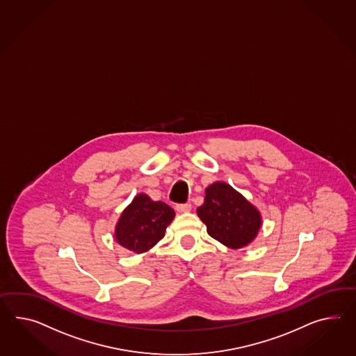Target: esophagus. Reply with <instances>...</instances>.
<instances>
[{"instance_id":"1","label":"esophagus","mask_w":356,"mask_h":356,"mask_svg":"<svg viewBox=\"0 0 356 356\" xmlns=\"http://www.w3.org/2000/svg\"><path fill=\"white\" fill-rule=\"evenodd\" d=\"M176 211L180 213H185V212H191V203H185V204H177L176 206Z\"/></svg>"}]
</instances>
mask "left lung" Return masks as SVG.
Returning <instances> with one entry per match:
<instances>
[{"instance_id": "left-lung-1", "label": "left lung", "mask_w": 356, "mask_h": 356, "mask_svg": "<svg viewBox=\"0 0 356 356\" xmlns=\"http://www.w3.org/2000/svg\"><path fill=\"white\" fill-rule=\"evenodd\" d=\"M197 215L207 226L209 236L232 250L253 242L262 226L260 211L224 181L206 188L204 203L197 209Z\"/></svg>"}]
</instances>
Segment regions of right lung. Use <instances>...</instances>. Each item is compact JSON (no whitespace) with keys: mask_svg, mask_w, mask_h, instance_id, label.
I'll list each match as a JSON object with an SVG mask.
<instances>
[{"mask_svg":"<svg viewBox=\"0 0 356 356\" xmlns=\"http://www.w3.org/2000/svg\"><path fill=\"white\" fill-rule=\"evenodd\" d=\"M174 217V209L165 202H156L145 193H140L122 211L114 229V239L129 251L144 253L165 236Z\"/></svg>","mask_w":356,"mask_h":356,"instance_id":"1","label":"right lung"}]
</instances>
